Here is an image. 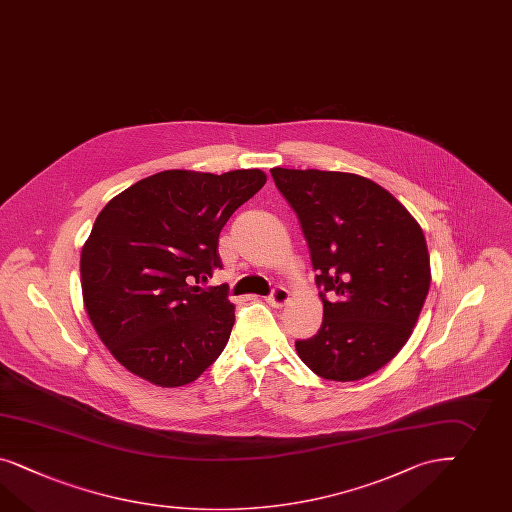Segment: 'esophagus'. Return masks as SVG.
I'll list each match as a JSON object with an SVG mask.
<instances>
[{"instance_id":"obj_1","label":"esophagus","mask_w":512,"mask_h":512,"mask_svg":"<svg viewBox=\"0 0 512 512\" xmlns=\"http://www.w3.org/2000/svg\"><path fill=\"white\" fill-rule=\"evenodd\" d=\"M291 300V292L287 291L285 287H274L272 292L266 296V302L272 307H283Z\"/></svg>"}]
</instances>
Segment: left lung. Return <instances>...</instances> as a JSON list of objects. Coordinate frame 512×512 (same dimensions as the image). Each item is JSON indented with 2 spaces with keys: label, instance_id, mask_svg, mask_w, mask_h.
<instances>
[{
  "label": "left lung",
  "instance_id": "8db88e82",
  "mask_svg": "<svg viewBox=\"0 0 512 512\" xmlns=\"http://www.w3.org/2000/svg\"><path fill=\"white\" fill-rule=\"evenodd\" d=\"M304 231L324 318L296 352L313 373L361 380L412 335L430 287L427 240L373 180L320 169H270Z\"/></svg>",
  "mask_w": 512,
  "mask_h": 512
}]
</instances>
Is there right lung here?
<instances>
[{
  "instance_id": "add662e5",
  "label": "right lung",
  "mask_w": 512,
  "mask_h": 512,
  "mask_svg": "<svg viewBox=\"0 0 512 512\" xmlns=\"http://www.w3.org/2000/svg\"><path fill=\"white\" fill-rule=\"evenodd\" d=\"M266 182L261 169L223 175L162 171L115 195L80 259L83 304L98 337L130 373L186 386L218 360L235 324L218 238L236 208Z\"/></svg>"
}]
</instances>
